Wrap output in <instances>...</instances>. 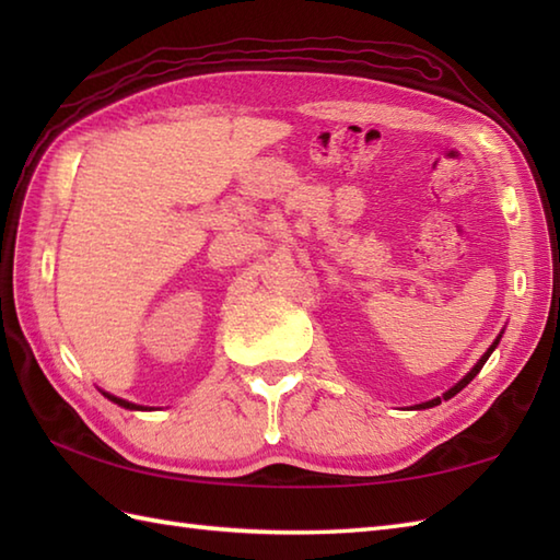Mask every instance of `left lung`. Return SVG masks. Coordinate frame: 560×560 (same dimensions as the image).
<instances>
[{
    "label": "left lung",
    "mask_w": 560,
    "mask_h": 560,
    "mask_svg": "<svg viewBox=\"0 0 560 560\" xmlns=\"http://www.w3.org/2000/svg\"><path fill=\"white\" fill-rule=\"evenodd\" d=\"M501 337H503V335H498V339H495V341L491 343V347H489V351H486V353L481 355V359H479V363H477V365H474V368H471V371H469L467 375H464V377L459 380V383H457L455 387H450V389L445 392V395H443V399H450V397H455V395H457V392H462L464 387H467V385L471 383V380H474V377H477V375H479V371H481V368H483V363H486V361H489V355H491V353H493V349L498 347V341H501ZM438 404H440V397H435V399H431V401H423V404H416V407H413V409H431V407H438Z\"/></svg>",
    "instance_id": "1"
}]
</instances>
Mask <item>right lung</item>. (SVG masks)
Instances as JSON below:
<instances>
[{"label":"right lung","instance_id":"1","mask_svg":"<svg viewBox=\"0 0 560 560\" xmlns=\"http://www.w3.org/2000/svg\"><path fill=\"white\" fill-rule=\"evenodd\" d=\"M105 397H108L110 401H115V404H120V407H125V409H144V407H137V404H132V401H127V399H120V397H115V395H108V392H103Z\"/></svg>","mask_w":560,"mask_h":560}]
</instances>
